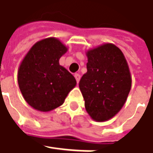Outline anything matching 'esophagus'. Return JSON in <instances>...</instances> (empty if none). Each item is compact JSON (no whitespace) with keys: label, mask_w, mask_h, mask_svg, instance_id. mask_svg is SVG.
<instances>
[{"label":"esophagus","mask_w":153,"mask_h":153,"mask_svg":"<svg viewBox=\"0 0 153 153\" xmlns=\"http://www.w3.org/2000/svg\"><path fill=\"white\" fill-rule=\"evenodd\" d=\"M74 77H75V79H76L77 82L79 83V79H80V74H74Z\"/></svg>","instance_id":"34e87169"}]
</instances>
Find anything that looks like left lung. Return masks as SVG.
<instances>
[{"mask_svg":"<svg viewBox=\"0 0 153 153\" xmlns=\"http://www.w3.org/2000/svg\"><path fill=\"white\" fill-rule=\"evenodd\" d=\"M87 72L79 81L85 107L97 122L112 119L123 108L131 89V75L122 51L106 43L86 51Z\"/></svg>","mask_w":153,"mask_h":153,"instance_id":"left-lung-1","label":"left lung"}]
</instances>
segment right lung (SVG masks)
Segmentation results:
<instances>
[{
  "instance_id": "obj_1",
  "label": "right lung",
  "mask_w": 153,
  "mask_h": 153,
  "mask_svg": "<svg viewBox=\"0 0 153 153\" xmlns=\"http://www.w3.org/2000/svg\"><path fill=\"white\" fill-rule=\"evenodd\" d=\"M68 47L55 37L37 41L20 63L18 83L24 100L40 112L60 107L76 85V79L59 59Z\"/></svg>"
}]
</instances>
